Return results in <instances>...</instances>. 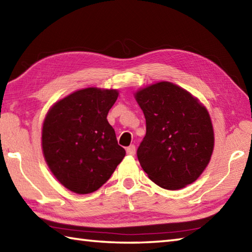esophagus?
Masks as SVG:
<instances>
[{
  "mask_svg": "<svg viewBox=\"0 0 252 252\" xmlns=\"http://www.w3.org/2000/svg\"><path fill=\"white\" fill-rule=\"evenodd\" d=\"M126 154L127 155H134L135 154V145H130L126 149Z\"/></svg>",
  "mask_w": 252,
  "mask_h": 252,
  "instance_id": "1",
  "label": "esophagus"
}]
</instances>
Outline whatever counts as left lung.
<instances>
[{"mask_svg":"<svg viewBox=\"0 0 252 252\" xmlns=\"http://www.w3.org/2000/svg\"><path fill=\"white\" fill-rule=\"evenodd\" d=\"M146 120V134L136 151L149 178L178 190L199 178L214 147L208 110L181 87L156 83L135 94Z\"/></svg>","mask_w":252,"mask_h":252,"instance_id":"8db88e82","label":"left lung"}]
</instances>
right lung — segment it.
Wrapping results in <instances>:
<instances>
[{"label": "right lung", "instance_id": "obj_1", "mask_svg": "<svg viewBox=\"0 0 252 252\" xmlns=\"http://www.w3.org/2000/svg\"><path fill=\"white\" fill-rule=\"evenodd\" d=\"M117 98L115 90L85 88L54 103L44 119V158L56 178L75 193L99 189L126 156L107 120Z\"/></svg>", "mask_w": 252, "mask_h": 252}]
</instances>
